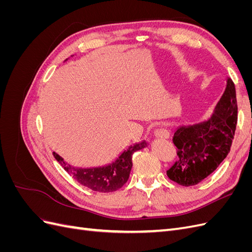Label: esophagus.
<instances>
[{"label": "esophagus", "instance_id": "obj_1", "mask_svg": "<svg viewBox=\"0 0 252 252\" xmlns=\"http://www.w3.org/2000/svg\"><path fill=\"white\" fill-rule=\"evenodd\" d=\"M155 135L159 139H168L169 132L168 130H166V129H157L155 131Z\"/></svg>", "mask_w": 252, "mask_h": 252}]
</instances>
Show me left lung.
I'll return each mask as SVG.
<instances>
[{"instance_id":"left-lung-1","label":"left lung","mask_w":252,"mask_h":252,"mask_svg":"<svg viewBox=\"0 0 252 252\" xmlns=\"http://www.w3.org/2000/svg\"><path fill=\"white\" fill-rule=\"evenodd\" d=\"M236 114L234 84L227 78L224 94L208 120L175 129L172 142L179 158L166 171L168 178L188 187L199 184L215 171L230 151Z\"/></svg>"}]
</instances>
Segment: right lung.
Instances as JSON below:
<instances>
[{
  "mask_svg": "<svg viewBox=\"0 0 252 252\" xmlns=\"http://www.w3.org/2000/svg\"><path fill=\"white\" fill-rule=\"evenodd\" d=\"M146 146V141L135 143L122 152L113 162L89 168H80L67 164L64 158L56 152H53V157L81 185L97 192H112L120 189L127 182L132 167L133 152Z\"/></svg>",
  "mask_w": 252,
  "mask_h": 252,
  "instance_id": "obj_1",
  "label": "right lung"
}]
</instances>
